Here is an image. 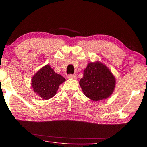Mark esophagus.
I'll list each match as a JSON object with an SVG mask.
<instances>
[{"instance_id": "esophagus-1", "label": "esophagus", "mask_w": 147, "mask_h": 147, "mask_svg": "<svg viewBox=\"0 0 147 147\" xmlns=\"http://www.w3.org/2000/svg\"><path fill=\"white\" fill-rule=\"evenodd\" d=\"M68 78H72V79H76L77 78V75L76 74H69L67 76Z\"/></svg>"}]
</instances>
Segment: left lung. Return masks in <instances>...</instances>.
I'll list each match as a JSON object with an SVG mask.
<instances>
[{"label": "left lung", "mask_w": 147, "mask_h": 147, "mask_svg": "<svg viewBox=\"0 0 147 147\" xmlns=\"http://www.w3.org/2000/svg\"><path fill=\"white\" fill-rule=\"evenodd\" d=\"M115 78L101 62H91L79 82L84 94L93 101L108 98L115 89Z\"/></svg>", "instance_id": "obj_1"}]
</instances>
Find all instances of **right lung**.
Listing matches in <instances>:
<instances>
[{
  "label": "right lung",
  "mask_w": 147,
  "mask_h": 147,
  "mask_svg": "<svg viewBox=\"0 0 147 147\" xmlns=\"http://www.w3.org/2000/svg\"><path fill=\"white\" fill-rule=\"evenodd\" d=\"M65 81V78L46 65L32 77V88L39 97L48 100L55 95L59 85Z\"/></svg>",
  "instance_id": "obj_1"
}]
</instances>
